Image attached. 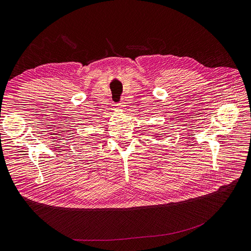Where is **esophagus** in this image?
Instances as JSON below:
<instances>
[{
  "instance_id": "1",
  "label": "esophagus",
  "mask_w": 251,
  "mask_h": 251,
  "mask_svg": "<svg viewBox=\"0 0 251 251\" xmlns=\"http://www.w3.org/2000/svg\"><path fill=\"white\" fill-rule=\"evenodd\" d=\"M117 106H118V108H119V109H123V108L125 107V104H123V103H120V104H118Z\"/></svg>"
}]
</instances>
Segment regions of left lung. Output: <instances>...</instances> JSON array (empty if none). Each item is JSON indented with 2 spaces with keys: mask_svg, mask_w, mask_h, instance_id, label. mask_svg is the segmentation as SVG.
Returning <instances> with one entry per match:
<instances>
[{
  "mask_svg": "<svg viewBox=\"0 0 251 251\" xmlns=\"http://www.w3.org/2000/svg\"><path fill=\"white\" fill-rule=\"evenodd\" d=\"M153 136H154V138H157V140H159V141L161 140V135H160L159 133H156V134H154Z\"/></svg>",
  "mask_w": 251,
  "mask_h": 251,
  "instance_id": "1",
  "label": "left lung"
}]
</instances>
